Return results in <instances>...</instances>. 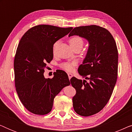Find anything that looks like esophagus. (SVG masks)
Masks as SVG:
<instances>
[{"label": "esophagus", "instance_id": "1", "mask_svg": "<svg viewBox=\"0 0 132 132\" xmlns=\"http://www.w3.org/2000/svg\"><path fill=\"white\" fill-rule=\"evenodd\" d=\"M68 78H69V79H70L72 77H73V75L71 73H68Z\"/></svg>", "mask_w": 132, "mask_h": 132}]
</instances>
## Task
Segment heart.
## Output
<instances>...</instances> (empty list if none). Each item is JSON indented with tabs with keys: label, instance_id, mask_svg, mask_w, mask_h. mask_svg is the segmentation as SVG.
Listing matches in <instances>:
<instances>
[{
	"label": "heart",
	"instance_id": "heart-1",
	"mask_svg": "<svg viewBox=\"0 0 132 132\" xmlns=\"http://www.w3.org/2000/svg\"><path fill=\"white\" fill-rule=\"evenodd\" d=\"M69 43L72 48L77 47H80L82 48L84 46V41L80 37L76 35L70 38L69 39ZM57 44H58V42H56L53 45V50L54 52H55L56 48L57 47ZM76 64L77 63L76 61H73V62H64L61 65V67L67 71H72Z\"/></svg>",
	"mask_w": 132,
	"mask_h": 132
}]
</instances>
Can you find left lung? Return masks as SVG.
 Instances as JSON below:
<instances>
[{
	"instance_id": "1",
	"label": "left lung",
	"mask_w": 132,
	"mask_h": 132,
	"mask_svg": "<svg viewBox=\"0 0 132 132\" xmlns=\"http://www.w3.org/2000/svg\"><path fill=\"white\" fill-rule=\"evenodd\" d=\"M85 38L89 46L78 72L88 82L73 77L70 79L76 93L73 97L75 111L88 117L98 113L106 105L113 93L118 75V53L112 34L96 25L74 28L69 37Z\"/></svg>"
}]
</instances>
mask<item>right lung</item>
I'll return each mask as SVG.
<instances>
[{"label":"right lung","mask_w":132,"mask_h":132,"mask_svg":"<svg viewBox=\"0 0 132 132\" xmlns=\"http://www.w3.org/2000/svg\"><path fill=\"white\" fill-rule=\"evenodd\" d=\"M73 28L39 24L29 29L20 41L14 57L15 86L27 110L37 115L52 111L56 95L70 84L65 72L56 71L52 79L44 77L47 64L53 57V44Z\"/></svg>","instance_id":"right-lung-1"}]
</instances>
